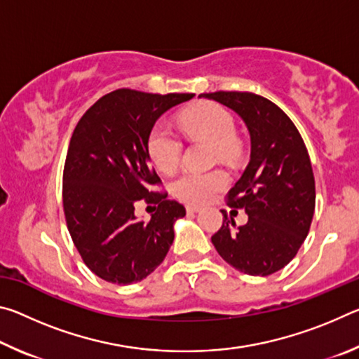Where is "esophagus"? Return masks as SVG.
Segmentation results:
<instances>
[{
	"label": "esophagus",
	"mask_w": 359,
	"mask_h": 359,
	"mask_svg": "<svg viewBox=\"0 0 359 359\" xmlns=\"http://www.w3.org/2000/svg\"><path fill=\"white\" fill-rule=\"evenodd\" d=\"M199 210H201V208H198V205H187L188 214H196Z\"/></svg>",
	"instance_id": "1"
}]
</instances>
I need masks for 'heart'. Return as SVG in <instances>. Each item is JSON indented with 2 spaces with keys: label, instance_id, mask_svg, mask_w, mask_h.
I'll use <instances>...</instances> for the list:
<instances>
[{
  "label": "heart",
  "instance_id": "heart-1",
  "mask_svg": "<svg viewBox=\"0 0 359 359\" xmlns=\"http://www.w3.org/2000/svg\"><path fill=\"white\" fill-rule=\"evenodd\" d=\"M180 130L188 136L204 137L215 142L220 156H228L234 147L236 125L226 109L215 102H199L188 107L177 118ZM151 165L161 174H172L179 168L182 144L163 125H154L145 141ZM228 185L226 172H187L172 184V194L187 204H205Z\"/></svg>",
  "mask_w": 359,
  "mask_h": 359
}]
</instances>
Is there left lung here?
Instances as JSON below:
<instances>
[{
    "instance_id": "left-lung-1",
    "label": "left lung",
    "mask_w": 359,
    "mask_h": 359,
    "mask_svg": "<svg viewBox=\"0 0 359 359\" xmlns=\"http://www.w3.org/2000/svg\"><path fill=\"white\" fill-rule=\"evenodd\" d=\"M201 96L226 106L250 133V163L228 191V205L244 209L248 222L236 226L222 210L212 236L220 257L248 276H271L296 257L311 229L315 179L306 144L293 121L274 102L248 92Z\"/></svg>"
}]
</instances>
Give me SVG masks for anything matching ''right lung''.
Returning a JSON list of instances; mask_svg holds the SVG:
<instances>
[{"mask_svg":"<svg viewBox=\"0 0 359 359\" xmlns=\"http://www.w3.org/2000/svg\"><path fill=\"white\" fill-rule=\"evenodd\" d=\"M193 96L118 88L76 125L63 169V209L77 252L102 280H142L172 245L174 222L185 208L151 188L161 180L149 165L145 141L161 114ZM139 201L158 205L149 222L134 215Z\"/></svg>","mask_w":359,"mask_h":359,"instance_id":"obj_1","label":"right lung"}]
</instances>
